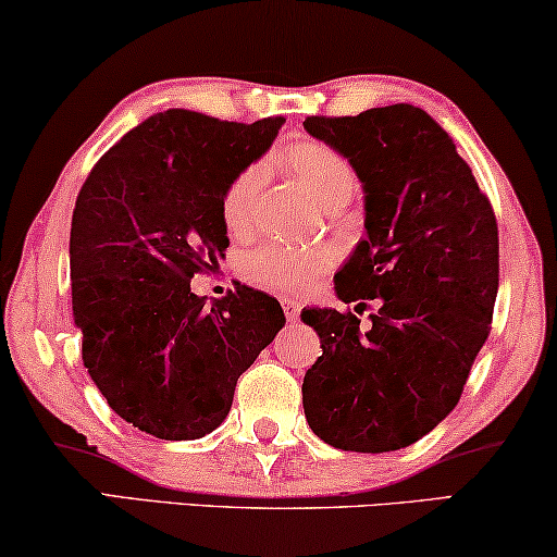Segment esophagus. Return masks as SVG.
Here are the masks:
<instances>
[{
	"label": "esophagus",
	"mask_w": 557,
	"mask_h": 557,
	"mask_svg": "<svg viewBox=\"0 0 557 557\" xmlns=\"http://www.w3.org/2000/svg\"><path fill=\"white\" fill-rule=\"evenodd\" d=\"M281 304H284V314H286V319H288V322H296V319H299V311H301V307H299V301L284 299V301H281Z\"/></svg>",
	"instance_id": "1"
}]
</instances>
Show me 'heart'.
Returning <instances> with one entry per match:
<instances>
[{
	"instance_id": "heart-1",
	"label": "heart",
	"mask_w": 557,
	"mask_h": 557,
	"mask_svg": "<svg viewBox=\"0 0 557 557\" xmlns=\"http://www.w3.org/2000/svg\"><path fill=\"white\" fill-rule=\"evenodd\" d=\"M281 162L319 202L332 205L342 197H352L357 177L352 164L322 141H299L281 154ZM265 172L261 164H250L227 185L223 195V223L227 231L238 233L250 223L258 193H261ZM332 263L326 248L292 250L278 246H263L250 250L243 261V273L253 284L284 296H301L314 284V278Z\"/></svg>"
}]
</instances>
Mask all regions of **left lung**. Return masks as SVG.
<instances>
[{"mask_svg": "<svg viewBox=\"0 0 557 557\" xmlns=\"http://www.w3.org/2000/svg\"><path fill=\"white\" fill-rule=\"evenodd\" d=\"M304 128L352 164L364 193L368 235L334 276L337 299H377L370 330L352 311H301L322 342L304 375V413L342 451H398L451 413L490 337L497 218L423 109L311 116Z\"/></svg>", "mask_w": 557, "mask_h": 557, "instance_id": "1", "label": "left lung"}]
</instances>
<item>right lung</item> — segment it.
Listing matches in <instances>:
<instances>
[{"mask_svg": "<svg viewBox=\"0 0 557 557\" xmlns=\"http://www.w3.org/2000/svg\"><path fill=\"white\" fill-rule=\"evenodd\" d=\"M284 121L154 113L83 182L71 225L83 364L113 413L149 436L215 431L238 377L286 324L263 292L238 286L208 309L189 288L231 246L220 210L227 185L269 151Z\"/></svg>", "mask_w": 557, "mask_h": 557, "instance_id": "obj_1", "label": "right lung"}]
</instances>
